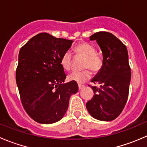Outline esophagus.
<instances>
[{
    "instance_id": "esophagus-1",
    "label": "esophagus",
    "mask_w": 147,
    "mask_h": 147,
    "mask_svg": "<svg viewBox=\"0 0 147 147\" xmlns=\"http://www.w3.org/2000/svg\"><path fill=\"white\" fill-rule=\"evenodd\" d=\"M84 87V85H83V84H78V88H79V90H82V89L83 88V87Z\"/></svg>"
}]
</instances>
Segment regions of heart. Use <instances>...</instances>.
Masks as SVG:
<instances>
[{
  "label": "heart",
  "instance_id": "heart-1",
  "mask_svg": "<svg viewBox=\"0 0 147 147\" xmlns=\"http://www.w3.org/2000/svg\"><path fill=\"white\" fill-rule=\"evenodd\" d=\"M75 53L84 57V68H90L93 72L100 71L102 66V59L96 53V49L87 42H81L74 49ZM72 55L69 52H65L60 60V64L66 70H69L72 66ZM91 78V72L89 69L82 71H74L68 75V80L81 84Z\"/></svg>",
  "mask_w": 147,
  "mask_h": 147
}]
</instances>
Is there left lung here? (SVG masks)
I'll use <instances>...</instances> for the list:
<instances>
[{
	"mask_svg": "<svg viewBox=\"0 0 147 147\" xmlns=\"http://www.w3.org/2000/svg\"><path fill=\"white\" fill-rule=\"evenodd\" d=\"M90 38L95 40L101 48L103 65L91 81L100 87L90 86L94 96L86 107L95 119L112 121L121 113L128 99L131 80L128 52L125 45L110 32H97Z\"/></svg>",
	"mask_w": 147,
	"mask_h": 147,
	"instance_id": "8db88e82",
	"label": "left lung"
}]
</instances>
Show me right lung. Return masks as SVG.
<instances>
[{"label": "right lung", "mask_w": 147, "mask_h": 147, "mask_svg": "<svg viewBox=\"0 0 147 147\" xmlns=\"http://www.w3.org/2000/svg\"><path fill=\"white\" fill-rule=\"evenodd\" d=\"M72 42L42 32L20 48L16 83L23 108L37 122L52 124L61 119L71 94L78 91L75 81L63 83L66 75L60 64Z\"/></svg>", "instance_id": "1"}]
</instances>
